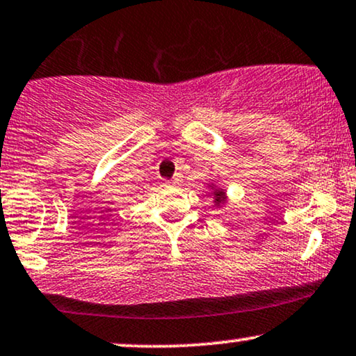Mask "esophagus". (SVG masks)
<instances>
[{"label":"esophagus","instance_id":"1","mask_svg":"<svg viewBox=\"0 0 356 356\" xmlns=\"http://www.w3.org/2000/svg\"><path fill=\"white\" fill-rule=\"evenodd\" d=\"M181 181H182V174H175L174 177L170 179V184H174V186H175V184H179Z\"/></svg>","mask_w":356,"mask_h":356}]
</instances>
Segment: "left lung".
Here are the masks:
<instances>
[{
	"instance_id": "1",
	"label": "left lung",
	"mask_w": 356,
	"mask_h": 356,
	"mask_svg": "<svg viewBox=\"0 0 356 356\" xmlns=\"http://www.w3.org/2000/svg\"><path fill=\"white\" fill-rule=\"evenodd\" d=\"M223 202V192H217V197H215V204H222Z\"/></svg>"
}]
</instances>
